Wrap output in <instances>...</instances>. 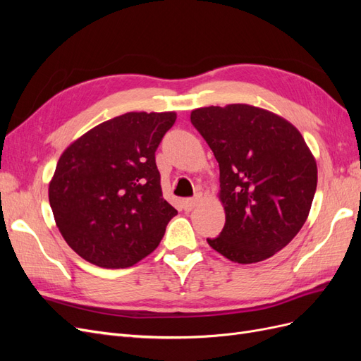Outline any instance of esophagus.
Masks as SVG:
<instances>
[{
  "label": "esophagus",
  "instance_id": "esophagus-1",
  "mask_svg": "<svg viewBox=\"0 0 361 361\" xmlns=\"http://www.w3.org/2000/svg\"><path fill=\"white\" fill-rule=\"evenodd\" d=\"M200 202V195H197V197H194V199H187V200H183L182 202V204H183V209L185 211H191L192 207H195L197 206V203Z\"/></svg>",
  "mask_w": 361,
  "mask_h": 361
}]
</instances>
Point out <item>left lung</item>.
Listing matches in <instances>:
<instances>
[{"label": "left lung", "instance_id": "8db88e82", "mask_svg": "<svg viewBox=\"0 0 361 361\" xmlns=\"http://www.w3.org/2000/svg\"><path fill=\"white\" fill-rule=\"evenodd\" d=\"M191 123L220 166L226 224L207 244L238 264L276 255L307 220L318 183L316 161L300 130L247 104L197 108Z\"/></svg>", "mask_w": 361, "mask_h": 361}]
</instances>
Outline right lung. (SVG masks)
<instances>
[{
  "instance_id": "1",
  "label": "right lung",
  "mask_w": 361,
  "mask_h": 361,
  "mask_svg": "<svg viewBox=\"0 0 361 361\" xmlns=\"http://www.w3.org/2000/svg\"><path fill=\"white\" fill-rule=\"evenodd\" d=\"M176 113H126L63 152L49 204L64 241L90 264L128 268L154 251L178 211L162 197L155 152Z\"/></svg>"
}]
</instances>
